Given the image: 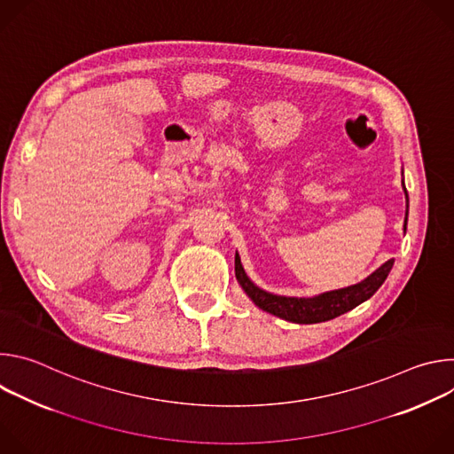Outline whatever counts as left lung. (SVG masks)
Instances as JSON below:
<instances>
[{
    "label": "left lung",
    "instance_id": "8db88e82",
    "mask_svg": "<svg viewBox=\"0 0 454 454\" xmlns=\"http://www.w3.org/2000/svg\"><path fill=\"white\" fill-rule=\"evenodd\" d=\"M404 184V181H403ZM404 193L408 200V192L404 186ZM406 223H408V210H406V219H404V231H406ZM394 268V258L384 262L379 270H375L370 277L361 280L359 284L336 289V291H327L321 293L312 298H294V296H278L273 293H268L261 287H256L247 275L244 273V268L240 264V256L235 253V277L244 289V293L251 298V301L270 314H275L282 319L293 321V323H319V321H329L334 319L359 303L366 301L373 293L382 286L386 280L387 273Z\"/></svg>",
    "mask_w": 454,
    "mask_h": 454
}]
</instances>
